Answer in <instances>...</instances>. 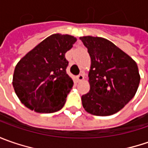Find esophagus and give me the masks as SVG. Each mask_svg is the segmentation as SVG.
Wrapping results in <instances>:
<instances>
[{
	"label": "esophagus",
	"mask_w": 148,
	"mask_h": 148,
	"mask_svg": "<svg viewBox=\"0 0 148 148\" xmlns=\"http://www.w3.org/2000/svg\"><path fill=\"white\" fill-rule=\"evenodd\" d=\"M77 80L78 82H82L83 80H84V76H83L82 74H80V75H78L77 77Z\"/></svg>",
	"instance_id": "obj_1"
}]
</instances>
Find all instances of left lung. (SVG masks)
Here are the masks:
<instances>
[{
	"mask_svg": "<svg viewBox=\"0 0 148 148\" xmlns=\"http://www.w3.org/2000/svg\"><path fill=\"white\" fill-rule=\"evenodd\" d=\"M90 57V91L82 96L83 108L96 116L121 110L136 94L140 82L138 67L130 56L108 39L80 37Z\"/></svg>",
	"mask_w": 148,
	"mask_h": 148,
	"instance_id": "1",
	"label": "left lung"
}]
</instances>
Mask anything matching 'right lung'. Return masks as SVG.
Instances as JSON below:
<instances>
[{"mask_svg":"<svg viewBox=\"0 0 148 148\" xmlns=\"http://www.w3.org/2000/svg\"><path fill=\"white\" fill-rule=\"evenodd\" d=\"M77 38L53 34L23 57L13 75L14 92L22 104L37 113H54L65 105L73 82L66 72L65 53Z\"/></svg>","mask_w":148,"mask_h":148,"instance_id":"obj_1","label":"right lung"}]
</instances>
